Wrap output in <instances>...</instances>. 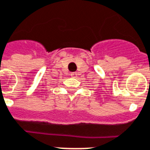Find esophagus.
I'll use <instances>...</instances> for the list:
<instances>
[{"mask_svg": "<svg viewBox=\"0 0 150 150\" xmlns=\"http://www.w3.org/2000/svg\"><path fill=\"white\" fill-rule=\"evenodd\" d=\"M70 76H72V77H76V76H77V74H76V73H75V72H74V73H71Z\"/></svg>", "mask_w": 150, "mask_h": 150, "instance_id": "34e87169", "label": "esophagus"}]
</instances>
